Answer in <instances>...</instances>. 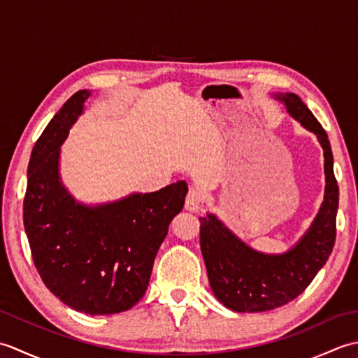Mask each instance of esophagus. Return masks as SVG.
<instances>
[{"mask_svg": "<svg viewBox=\"0 0 358 358\" xmlns=\"http://www.w3.org/2000/svg\"><path fill=\"white\" fill-rule=\"evenodd\" d=\"M201 201H203V194L199 187H191L186 196L185 208L189 212H199L201 209Z\"/></svg>", "mask_w": 358, "mask_h": 358, "instance_id": "esophagus-1", "label": "esophagus"}]
</instances>
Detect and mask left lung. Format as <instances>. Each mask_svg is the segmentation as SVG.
<instances>
[{"instance_id": "obj_1", "label": "left lung", "mask_w": 358, "mask_h": 358, "mask_svg": "<svg viewBox=\"0 0 358 358\" xmlns=\"http://www.w3.org/2000/svg\"><path fill=\"white\" fill-rule=\"evenodd\" d=\"M289 115L317 135L324 157V196L305 235L283 254H264L240 240L214 214L200 217V245L210 289L235 313H264L296 299L314 280L336 243L338 186L324 129L295 94H273Z\"/></svg>"}]
</instances>
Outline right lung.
<instances>
[{
	"label": "right lung",
	"mask_w": 358,
	"mask_h": 358,
	"mask_svg": "<svg viewBox=\"0 0 358 358\" xmlns=\"http://www.w3.org/2000/svg\"><path fill=\"white\" fill-rule=\"evenodd\" d=\"M89 96L86 89L73 94L35 143L22 215L35 268L49 291L78 313L110 315L131 309L146 294L187 185L177 181L94 206L75 200L59 175V148Z\"/></svg>",
	"instance_id": "add662e5"
}]
</instances>
